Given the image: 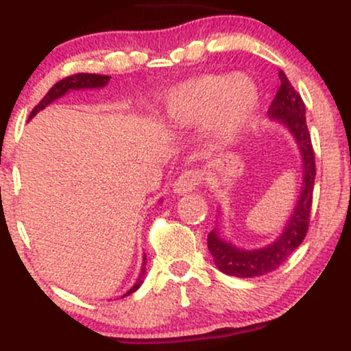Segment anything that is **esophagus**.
Listing matches in <instances>:
<instances>
[{
    "mask_svg": "<svg viewBox=\"0 0 351 351\" xmlns=\"http://www.w3.org/2000/svg\"><path fill=\"white\" fill-rule=\"evenodd\" d=\"M202 182V173L198 169H186L182 175L176 178L175 185H173V190L178 195H185L193 191L195 188L200 185Z\"/></svg>",
    "mask_w": 351,
    "mask_h": 351,
    "instance_id": "34e87169",
    "label": "esophagus"
}]
</instances>
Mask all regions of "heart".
Returning <instances> with one entry per match:
<instances>
[{
	"label": "heart",
	"mask_w": 351,
	"mask_h": 351,
	"mask_svg": "<svg viewBox=\"0 0 351 351\" xmlns=\"http://www.w3.org/2000/svg\"><path fill=\"white\" fill-rule=\"evenodd\" d=\"M257 102V88L245 77L202 75L168 92L165 117L173 128L183 131L208 123L213 141L228 146L241 139L256 112Z\"/></svg>",
	"instance_id": "obj_1"
}]
</instances>
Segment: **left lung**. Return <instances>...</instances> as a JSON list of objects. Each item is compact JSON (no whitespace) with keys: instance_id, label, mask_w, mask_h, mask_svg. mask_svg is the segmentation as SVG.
Wrapping results in <instances>:
<instances>
[{"instance_id":"left-lung-1","label":"left lung","mask_w":351,"mask_h":351,"mask_svg":"<svg viewBox=\"0 0 351 351\" xmlns=\"http://www.w3.org/2000/svg\"><path fill=\"white\" fill-rule=\"evenodd\" d=\"M279 79H281V86L276 92V97L267 114L271 119L282 124L296 141L302 163L301 191L281 235L269 245L261 247V249H241L225 241L219 228H213L210 232L206 243H208L213 263L223 274L235 276V278H257V276L269 274L278 269L301 245L308 232L316 176L315 151H313L311 136L306 126L304 102L296 88L291 86L289 79L282 70H279Z\"/></svg>"}]
</instances>
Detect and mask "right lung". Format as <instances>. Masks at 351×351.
I'll return each mask as SVG.
<instances>
[{
    "label": "right lung",
    "instance_id": "right-lung-1",
    "mask_svg": "<svg viewBox=\"0 0 351 351\" xmlns=\"http://www.w3.org/2000/svg\"><path fill=\"white\" fill-rule=\"evenodd\" d=\"M109 80H110L109 75H99V73H75V75L65 77V79H62L60 82L55 84V86L51 87L49 92H47V95L42 99V101H40V104L32 110V114H29V119H32L36 112H40V110H43L47 106L51 104V102L57 101V99H60L62 95L67 94L69 90H80V88H101V87L108 86ZM145 265H146V256L143 257V269H141V274H139L138 281L134 282V286H132L131 289L124 294V296H129V294L139 289V286H141L143 281H145V274H146Z\"/></svg>",
    "mask_w": 351,
    "mask_h": 351
}]
</instances>
